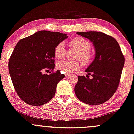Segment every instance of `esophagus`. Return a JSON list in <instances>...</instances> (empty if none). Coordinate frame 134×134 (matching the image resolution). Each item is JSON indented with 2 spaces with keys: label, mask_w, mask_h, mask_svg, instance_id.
Listing matches in <instances>:
<instances>
[{
  "label": "esophagus",
  "mask_w": 134,
  "mask_h": 134,
  "mask_svg": "<svg viewBox=\"0 0 134 134\" xmlns=\"http://www.w3.org/2000/svg\"><path fill=\"white\" fill-rule=\"evenodd\" d=\"M71 75L70 73H65V75L66 76V77H69V76H70Z\"/></svg>",
  "instance_id": "1"
}]
</instances>
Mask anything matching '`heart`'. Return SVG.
Listing matches in <instances>:
<instances>
[{
	"label": "heart",
	"instance_id": "obj_1",
	"mask_svg": "<svg viewBox=\"0 0 134 134\" xmlns=\"http://www.w3.org/2000/svg\"><path fill=\"white\" fill-rule=\"evenodd\" d=\"M70 45L78 51L76 58L80 59L84 65H88L90 63L93 59V55L90 51L91 44L88 40L82 37H76L70 41ZM54 53L57 59L63 58L65 54L64 44L62 42L57 44L54 48ZM57 67L65 73L72 72L80 67V62L79 60L72 61L64 59L57 64Z\"/></svg>",
	"mask_w": 134,
	"mask_h": 134
}]
</instances>
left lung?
Returning <instances> with one entry per match:
<instances>
[{
	"label": "left lung",
	"mask_w": 134,
	"mask_h": 134,
	"mask_svg": "<svg viewBox=\"0 0 134 134\" xmlns=\"http://www.w3.org/2000/svg\"><path fill=\"white\" fill-rule=\"evenodd\" d=\"M89 39L95 48V58L86 69L87 77L79 76L75 93L81 101L99 105L107 101L119 86L125 59L119 43L113 37L98 31L77 32ZM93 78L89 79V75Z\"/></svg>",
	"instance_id": "obj_1"
}]
</instances>
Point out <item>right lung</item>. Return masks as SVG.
I'll return each instance as SVG.
<instances>
[{
    "label": "right lung",
    "instance_id": "add662e5",
    "mask_svg": "<svg viewBox=\"0 0 134 134\" xmlns=\"http://www.w3.org/2000/svg\"><path fill=\"white\" fill-rule=\"evenodd\" d=\"M68 36L59 32L40 31L20 40L8 62V70L18 95L26 104L41 106L54 97L65 77L55 67L54 48ZM51 70L50 74L43 72Z\"/></svg>",
    "mask_w": 134,
    "mask_h": 134
}]
</instances>
